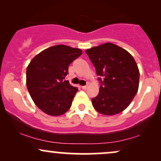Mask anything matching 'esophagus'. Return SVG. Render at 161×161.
<instances>
[{
  "label": "esophagus",
  "instance_id": "obj_1",
  "mask_svg": "<svg viewBox=\"0 0 161 161\" xmlns=\"http://www.w3.org/2000/svg\"><path fill=\"white\" fill-rule=\"evenodd\" d=\"M87 88H88V86H82V88L83 90H86Z\"/></svg>",
  "mask_w": 161,
  "mask_h": 161
}]
</instances>
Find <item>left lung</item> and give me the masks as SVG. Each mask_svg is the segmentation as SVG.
I'll return each mask as SVG.
<instances>
[{"label":"left lung","instance_id":"1","mask_svg":"<svg viewBox=\"0 0 161 161\" xmlns=\"http://www.w3.org/2000/svg\"><path fill=\"white\" fill-rule=\"evenodd\" d=\"M100 82L98 95L92 99L97 112L115 115L129 106L138 92L139 70L132 55L112 43L86 50Z\"/></svg>","mask_w":161,"mask_h":161}]
</instances>
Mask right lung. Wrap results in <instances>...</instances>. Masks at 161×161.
I'll list each match as a JSON object with an SVG mask.
<instances>
[{
	"label": "right lung",
	"instance_id": "1",
	"mask_svg": "<svg viewBox=\"0 0 161 161\" xmlns=\"http://www.w3.org/2000/svg\"><path fill=\"white\" fill-rule=\"evenodd\" d=\"M82 51L66 45H55L32 59L26 69V86L35 104L45 114L60 116L70 108L78 91L65 80L69 65Z\"/></svg>",
	"mask_w": 161,
	"mask_h": 161
}]
</instances>
